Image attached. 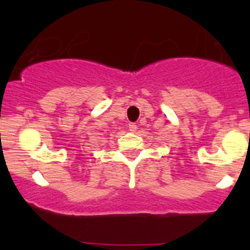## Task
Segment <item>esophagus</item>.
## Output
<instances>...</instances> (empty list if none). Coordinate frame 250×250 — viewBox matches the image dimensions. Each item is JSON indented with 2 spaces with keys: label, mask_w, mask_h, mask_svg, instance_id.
Returning a JSON list of instances; mask_svg holds the SVG:
<instances>
[{
  "label": "esophagus",
  "mask_w": 250,
  "mask_h": 250,
  "mask_svg": "<svg viewBox=\"0 0 250 250\" xmlns=\"http://www.w3.org/2000/svg\"><path fill=\"white\" fill-rule=\"evenodd\" d=\"M137 128H138V125H135V123H129V125H128V129H129L130 132H135V130H137Z\"/></svg>",
  "instance_id": "34e87169"
}]
</instances>
